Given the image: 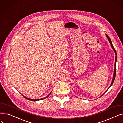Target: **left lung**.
<instances>
[{
	"label": "left lung",
	"mask_w": 123,
	"mask_h": 123,
	"mask_svg": "<svg viewBox=\"0 0 123 123\" xmlns=\"http://www.w3.org/2000/svg\"><path fill=\"white\" fill-rule=\"evenodd\" d=\"M106 36H107V38H108V40H109V42H110V44H111V46H112V48L113 49V50H114V51H115V54H116V55H117V54H116V50L115 49V48H114V46H113V44H112V41H111V39H110V37L108 36V35H107V34H106ZM115 69H114V76H113V80H112V83H111V85L110 86V87H109V88H108V89H109L110 88V87L112 85H113V83H114V80H115V77H116V60H117V56H116V58H115Z\"/></svg>",
	"instance_id": "left-lung-1"
}]
</instances>
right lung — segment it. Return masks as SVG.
<instances>
[{"instance_id": "add662e5", "label": "right lung", "mask_w": 123, "mask_h": 123, "mask_svg": "<svg viewBox=\"0 0 123 123\" xmlns=\"http://www.w3.org/2000/svg\"><path fill=\"white\" fill-rule=\"evenodd\" d=\"M51 93V92L47 96V97H45V98H42V99H36V100H35V99H29V98H26V97H25V96H24L23 95H22L23 97H24L25 98H26V99H27V100H30V101H39V100H43V99H45V98H47V97H48L50 95V94Z\"/></svg>"}]
</instances>
